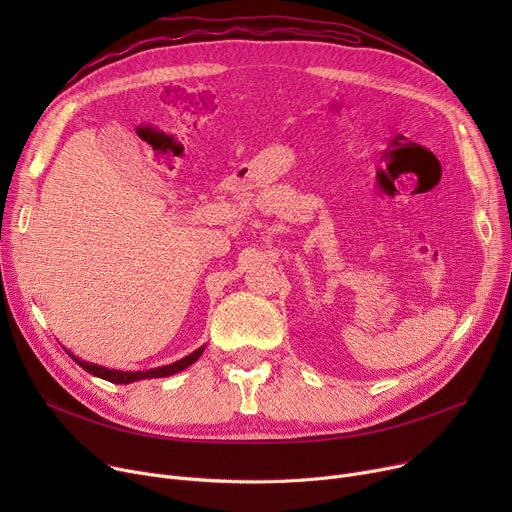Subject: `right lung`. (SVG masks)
Wrapping results in <instances>:
<instances>
[{
	"instance_id": "obj_1",
	"label": "right lung",
	"mask_w": 512,
	"mask_h": 512,
	"mask_svg": "<svg viewBox=\"0 0 512 512\" xmlns=\"http://www.w3.org/2000/svg\"><path fill=\"white\" fill-rule=\"evenodd\" d=\"M205 351V346L197 348L195 353H191L188 357L172 363V365H164V367H155V369H149V371H118V369H107V367H101V365H95V363H87V361H80L78 357H74L72 353H68L80 367H83L85 371H89L91 375H97V378L101 380H107L112 384H132V382H139V380H149V378H168V375H174L182 369H186L188 365H193Z\"/></svg>"
}]
</instances>
